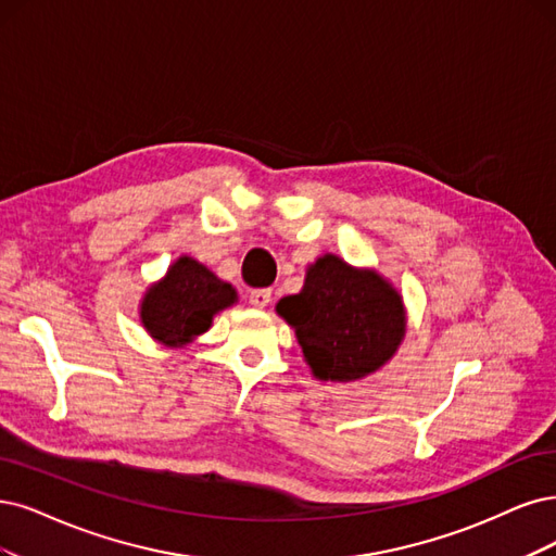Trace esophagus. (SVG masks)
<instances>
[{
	"label": "esophagus",
	"mask_w": 556,
	"mask_h": 556,
	"mask_svg": "<svg viewBox=\"0 0 556 556\" xmlns=\"http://www.w3.org/2000/svg\"><path fill=\"white\" fill-rule=\"evenodd\" d=\"M273 300V291L270 289H256L250 293V304L256 306V309H263V306L270 304Z\"/></svg>",
	"instance_id": "obj_1"
}]
</instances>
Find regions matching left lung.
<instances>
[{"instance_id":"obj_1","label":"left lung","mask_w":556,"mask_h":556,"mask_svg":"<svg viewBox=\"0 0 556 556\" xmlns=\"http://www.w3.org/2000/svg\"><path fill=\"white\" fill-rule=\"evenodd\" d=\"M289 323L318 380L351 382L376 374L405 337V306L376 270H359L334 254L306 267L298 295L281 298Z\"/></svg>"}]
</instances>
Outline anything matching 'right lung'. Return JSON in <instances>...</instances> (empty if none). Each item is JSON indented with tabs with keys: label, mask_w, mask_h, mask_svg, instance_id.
Wrapping results in <instances>:
<instances>
[{
	"label": "right lung",
	"mask_w": 556,
	"mask_h": 556,
	"mask_svg": "<svg viewBox=\"0 0 556 556\" xmlns=\"http://www.w3.org/2000/svg\"><path fill=\"white\" fill-rule=\"evenodd\" d=\"M236 302L238 293L231 283L192 256H180L143 295L139 318L157 343L182 348L208 332L213 316Z\"/></svg>",
	"instance_id": "right-lung-1"
}]
</instances>
